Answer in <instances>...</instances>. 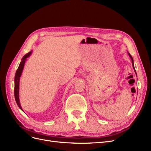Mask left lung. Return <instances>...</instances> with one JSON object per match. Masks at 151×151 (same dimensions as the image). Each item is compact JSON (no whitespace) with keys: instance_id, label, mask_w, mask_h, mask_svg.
<instances>
[{"instance_id":"left-lung-1","label":"left lung","mask_w":151,"mask_h":151,"mask_svg":"<svg viewBox=\"0 0 151 151\" xmlns=\"http://www.w3.org/2000/svg\"><path fill=\"white\" fill-rule=\"evenodd\" d=\"M128 54H129V57H130V58H131V60H132V66H133V68H134V71H135V74H136V76H137V73H136V71H135V67H134V60H133V58H132V57L131 56V55L128 52Z\"/></svg>"}]
</instances>
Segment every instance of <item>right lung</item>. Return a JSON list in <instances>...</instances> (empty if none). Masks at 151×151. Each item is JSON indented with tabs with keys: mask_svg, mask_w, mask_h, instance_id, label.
Listing matches in <instances>:
<instances>
[{
	"mask_svg": "<svg viewBox=\"0 0 151 151\" xmlns=\"http://www.w3.org/2000/svg\"><path fill=\"white\" fill-rule=\"evenodd\" d=\"M32 53V51H30L29 53L26 54L25 55L22 57L21 59V62H20V64L18 67L17 70L15 74V77H14V97L17 104L18 105V107H19L21 110H22V108L21 106L20 101H19V80H20V77L22 74V70H23L24 66L25 64V62L27 60V58H28Z\"/></svg>",
	"mask_w": 151,
	"mask_h": 151,
	"instance_id": "1",
	"label": "right lung"
}]
</instances>
